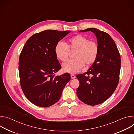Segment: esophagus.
<instances>
[{"label": "esophagus", "instance_id": "1", "mask_svg": "<svg viewBox=\"0 0 134 134\" xmlns=\"http://www.w3.org/2000/svg\"><path fill=\"white\" fill-rule=\"evenodd\" d=\"M70 76H71V78L72 79H75V78H76V76H75L74 75L71 74V75H70Z\"/></svg>", "mask_w": 134, "mask_h": 134}]
</instances>
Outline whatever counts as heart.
Instances as JSON below:
<instances>
[{"mask_svg":"<svg viewBox=\"0 0 134 134\" xmlns=\"http://www.w3.org/2000/svg\"><path fill=\"white\" fill-rule=\"evenodd\" d=\"M70 51H75L73 54L75 59L65 63L63 69L65 72L75 74L81 70L84 64L90 66L95 62L98 56L99 47L96 42L89 41L86 37L79 34L69 38L66 44L58 42L54 49L57 58L62 62L68 59Z\"/></svg>","mask_w":134,"mask_h":134,"instance_id":"b5f03b06","label":"heart"}]
</instances>
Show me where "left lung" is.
Returning <instances> with one entry per match:
<instances>
[{
    "label": "left lung",
    "instance_id": "obj_1",
    "mask_svg": "<svg viewBox=\"0 0 134 134\" xmlns=\"http://www.w3.org/2000/svg\"><path fill=\"white\" fill-rule=\"evenodd\" d=\"M96 35L99 53L95 62L83 74L76 77L80 82L77 89L79 99L90 105L101 104L109 98L117 87L121 67L120 55L112 37L106 32L89 28Z\"/></svg>",
    "mask_w": 134,
    "mask_h": 134
}]
</instances>
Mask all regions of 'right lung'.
<instances>
[{"instance_id": "right-lung-1", "label": "right lung", "mask_w": 134, "mask_h": 134, "mask_svg": "<svg viewBox=\"0 0 134 134\" xmlns=\"http://www.w3.org/2000/svg\"><path fill=\"white\" fill-rule=\"evenodd\" d=\"M70 32L48 30L35 33L23 48L18 63L21 86L26 98L36 106L46 108L58 102L70 80L69 73L54 75L62 68L55 47Z\"/></svg>"}]
</instances>
